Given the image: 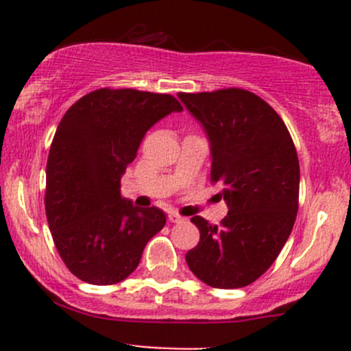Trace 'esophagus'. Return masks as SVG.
Segmentation results:
<instances>
[{"instance_id": "obj_1", "label": "esophagus", "mask_w": 351, "mask_h": 351, "mask_svg": "<svg viewBox=\"0 0 351 351\" xmlns=\"http://www.w3.org/2000/svg\"><path fill=\"white\" fill-rule=\"evenodd\" d=\"M168 221L169 222H183V221H185V217H182V215H180L178 212H169V214H168Z\"/></svg>"}]
</instances>
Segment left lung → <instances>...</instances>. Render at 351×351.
I'll use <instances>...</instances> for the list:
<instances>
[{"instance_id":"left-lung-1","label":"left lung","mask_w":351,"mask_h":351,"mask_svg":"<svg viewBox=\"0 0 351 351\" xmlns=\"http://www.w3.org/2000/svg\"><path fill=\"white\" fill-rule=\"evenodd\" d=\"M210 144V180L229 212L221 224L192 222L200 241L186 265L215 289L250 285L277 260L299 207L300 169L284 120L265 100L239 88L178 93Z\"/></svg>"}]
</instances>
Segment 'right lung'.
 <instances>
[{
    "label": "right lung",
    "instance_id": "add662e5",
    "mask_svg": "<svg viewBox=\"0 0 351 351\" xmlns=\"http://www.w3.org/2000/svg\"><path fill=\"white\" fill-rule=\"evenodd\" d=\"M182 110L171 95L101 88L59 122L47 159L45 214L62 261L80 280H125L165 228L161 208L134 207L120 195V178L147 130Z\"/></svg>",
    "mask_w": 351,
    "mask_h": 351
}]
</instances>
